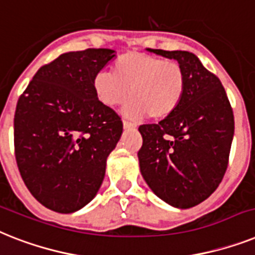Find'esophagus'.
<instances>
[{
	"mask_svg": "<svg viewBox=\"0 0 255 255\" xmlns=\"http://www.w3.org/2000/svg\"><path fill=\"white\" fill-rule=\"evenodd\" d=\"M123 127L124 129H133V128H136V126L133 123H131V122L123 121Z\"/></svg>",
	"mask_w": 255,
	"mask_h": 255,
	"instance_id": "esophagus-1",
	"label": "esophagus"
}]
</instances>
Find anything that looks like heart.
<instances>
[{"label": "heart", "mask_w": 255, "mask_h": 255, "mask_svg": "<svg viewBox=\"0 0 255 255\" xmlns=\"http://www.w3.org/2000/svg\"><path fill=\"white\" fill-rule=\"evenodd\" d=\"M111 73L99 72L93 78L97 98L117 107L132 97L123 109L131 119H166L182 103L187 86L185 68L175 60H163L140 52H127L111 65Z\"/></svg>", "instance_id": "1"}]
</instances>
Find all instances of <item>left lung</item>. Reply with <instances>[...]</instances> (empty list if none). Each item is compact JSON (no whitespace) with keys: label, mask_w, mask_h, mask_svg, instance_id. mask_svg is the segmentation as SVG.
Listing matches in <instances>:
<instances>
[{"label":"left lung","mask_w":255,"mask_h":255,"mask_svg":"<svg viewBox=\"0 0 255 255\" xmlns=\"http://www.w3.org/2000/svg\"><path fill=\"white\" fill-rule=\"evenodd\" d=\"M148 51L174 59L187 76L175 113L157 124H142L138 162L142 177L163 202L190 208L206 200L228 167L235 117L220 80L187 51Z\"/></svg>","instance_id":"obj_1"}]
</instances>
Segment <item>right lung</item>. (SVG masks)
<instances>
[{"instance_id":"1","label":"right lung","mask_w":255,"mask_h":255,"mask_svg":"<svg viewBox=\"0 0 255 255\" xmlns=\"http://www.w3.org/2000/svg\"><path fill=\"white\" fill-rule=\"evenodd\" d=\"M114 52L88 48L60 55L36 72L16 103L20 177L35 199L55 212L70 214L92 202L123 132L121 117L93 89V78Z\"/></svg>"}]
</instances>
